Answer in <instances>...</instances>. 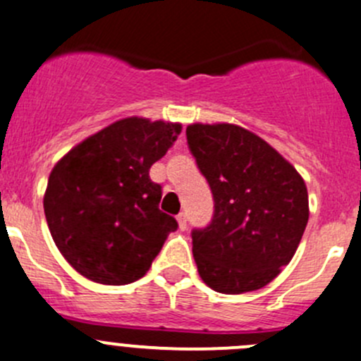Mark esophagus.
Wrapping results in <instances>:
<instances>
[{"mask_svg":"<svg viewBox=\"0 0 361 361\" xmlns=\"http://www.w3.org/2000/svg\"><path fill=\"white\" fill-rule=\"evenodd\" d=\"M176 220H178V226H180L181 231L187 229V215H185V213H180V215L176 216Z\"/></svg>","mask_w":361,"mask_h":361,"instance_id":"esophagus-1","label":"esophagus"}]
</instances>
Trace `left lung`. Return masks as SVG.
<instances>
[{
    "instance_id": "8db88e82",
    "label": "left lung",
    "mask_w": 361,
    "mask_h": 361,
    "mask_svg": "<svg viewBox=\"0 0 361 361\" xmlns=\"http://www.w3.org/2000/svg\"><path fill=\"white\" fill-rule=\"evenodd\" d=\"M187 142L215 202L212 222L192 231L199 275L224 295L264 288L291 261L309 222L305 181L236 125H190Z\"/></svg>"
}]
</instances>
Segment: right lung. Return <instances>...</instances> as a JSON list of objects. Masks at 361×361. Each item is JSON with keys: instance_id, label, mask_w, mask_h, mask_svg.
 I'll use <instances>...</instances> for the list:
<instances>
[{"instance_id": "obj_1", "label": "right lung", "mask_w": 361, "mask_h": 361, "mask_svg": "<svg viewBox=\"0 0 361 361\" xmlns=\"http://www.w3.org/2000/svg\"><path fill=\"white\" fill-rule=\"evenodd\" d=\"M181 132L180 123L125 118L70 149L54 166L44 197L49 231L75 271L99 284L145 277L174 216L159 208L162 187L149 167Z\"/></svg>"}]
</instances>
